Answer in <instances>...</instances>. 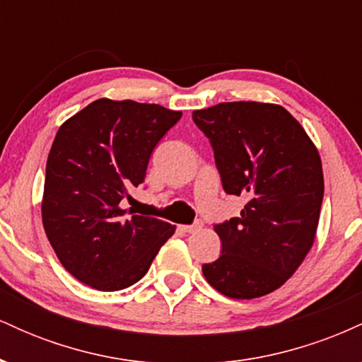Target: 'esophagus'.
Here are the masks:
<instances>
[{
    "instance_id": "1",
    "label": "esophagus",
    "mask_w": 362,
    "mask_h": 362,
    "mask_svg": "<svg viewBox=\"0 0 362 362\" xmlns=\"http://www.w3.org/2000/svg\"><path fill=\"white\" fill-rule=\"evenodd\" d=\"M201 228H202V223L197 221V223H194V224H182L180 230L185 231V233H195V231H199V230H201Z\"/></svg>"
}]
</instances>
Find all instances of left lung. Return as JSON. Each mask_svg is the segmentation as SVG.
<instances>
[{"mask_svg":"<svg viewBox=\"0 0 362 362\" xmlns=\"http://www.w3.org/2000/svg\"><path fill=\"white\" fill-rule=\"evenodd\" d=\"M192 119L213 144L223 189L247 201L240 218L214 226L223 250L202 274L228 298L265 296L313 247L325 187L318 149L276 103L224 102Z\"/></svg>","mask_w":362,"mask_h":362,"instance_id":"obj_1","label":"left lung"}]
</instances>
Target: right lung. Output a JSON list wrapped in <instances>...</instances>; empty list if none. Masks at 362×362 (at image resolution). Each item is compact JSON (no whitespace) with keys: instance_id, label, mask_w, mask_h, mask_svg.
I'll use <instances>...</instances> for the list:
<instances>
[{"instance_id":"1","label":"right lung","mask_w":362,"mask_h":362,"mask_svg":"<svg viewBox=\"0 0 362 362\" xmlns=\"http://www.w3.org/2000/svg\"><path fill=\"white\" fill-rule=\"evenodd\" d=\"M182 117L156 103L98 98L57 131L45 167L42 223L57 259L98 291L148 272L175 226L120 207L146 177L158 141Z\"/></svg>"}]
</instances>
